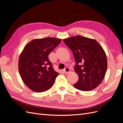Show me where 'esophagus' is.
<instances>
[{
  "label": "esophagus",
  "instance_id": "obj_1",
  "mask_svg": "<svg viewBox=\"0 0 123 123\" xmlns=\"http://www.w3.org/2000/svg\"><path fill=\"white\" fill-rule=\"evenodd\" d=\"M64 72L66 74H69V73H70L71 71H70V69L68 67H66L65 69L64 70Z\"/></svg>",
  "mask_w": 123,
  "mask_h": 123
}]
</instances>
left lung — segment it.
<instances>
[{
	"instance_id": "obj_1",
	"label": "left lung",
	"mask_w": 123,
	"mask_h": 123,
	"mask_svg": "<svg viewBox=\"0 0 123 123\" xmlns=\"http://www.w3.org/2000/svg\"><path fill=\"white\" fill-rule=\"evenodd\" d=\"M73 52L76 65L74 69L79 80L74 87L89 91L102 83L107 69L106 55L97 41L81 36L63 40Z\"/></svg>"
}]
</instances>
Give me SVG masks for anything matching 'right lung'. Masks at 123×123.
I'll list each match as a JSON object with an SVG mask.
<instances>
[{
	"label": "right lung",
	"instance_id": "obj_1",
	"mask_svg": "<svg viewBox=\"0 0 123 123\" xmlns=\"http://www.w3.org/2000/svg\"><path fill=\"white\" fill-rule=\"evenodd\" d=\"M62 42L47 37L33 39L26 45L18 62V70L24 83L32 91L42 92L52 86L59 74L48 55Z\"/></svg>",
	"mask_w": 123,
	"mask_h": 123
}]
</instances>
